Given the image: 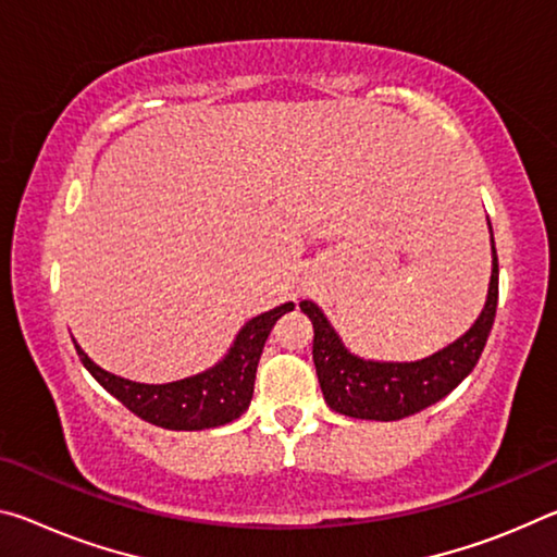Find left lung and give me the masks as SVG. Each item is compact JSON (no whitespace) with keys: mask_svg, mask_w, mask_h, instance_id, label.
Returning <instances> with one entry per match:
<instances>
[{"mask_svg":"<svg viewBox=\"0 0 557 557\" xmlns=\"http://www.w3.org/2000/svg\"><path fill=\"white\" fill-rule=\"evenodd\" d=\"M491 233V282L485 305L469 332L448 347L417 361H379L357 357L344 347L337 330L326 320L320 305L302 299V310L314 326L312 359L324 401L344 417L367 421H399L451 394L473 372L488 339L498 307V255Z\"/></svg>","mask_w":557,"mask_h":557,"instance_id":"left-lung-1","label":"left lung"}]
</instances>
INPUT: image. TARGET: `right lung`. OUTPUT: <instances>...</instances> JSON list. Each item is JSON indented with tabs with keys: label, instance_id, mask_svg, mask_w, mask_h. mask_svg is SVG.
I'll use <instances>...</instances> for the list:
<instances>
[{
	"label": "right lung",
	"instance_id": "right-lung-1",
	"mask_svg": "<svg viewBox=\"0 0 557 557\" xmlns=\"http://www.w3.org/2000/svg\"><path fill=\"white\" fill-rule=\"evenodd\" d=\"M295 310L293 302H285L275 310L252 317L237 332L233 347L227 355L206 372L178 379L168 384H140L111 374L78 347L84 367L99 382L106 392L134 411L148 423L171 431H202L215 429L243 417L252 401L255 374L262 357V347L268 342L272 326L282 314Z\"/></svg>",
	"mask_w": 557,
	"mask_h": 557
}]
</instances>
